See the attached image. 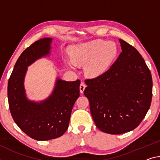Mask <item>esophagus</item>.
Listing matches in <instances>:
<instances>
[{
	"label": "esophagus",
	"mask_w": 160,
	"mask_h": 160,
	"mask_svg": "<svg viewBox=\"0 0 160 160\" xmlns=\"http://www.w3.org/2000/svg\"><path fill=\"white\" fill-rule=\"evenodd\" d=\"M85 87H86V86H85V84L84 82H81L80 83V91L81 93H82L83 92H84Z\"/></svg>",
	"instance_id": "1"
}]
</instances>
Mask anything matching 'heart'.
<instances>
[{
	"label": "heart",
	"instance_id": "heart-1",
	"mask_svg": "<svg viewBox=\"0 0 160 160\" xmlns=\"http://www.w3.org/2000/svg\"><path fill=\"white\" fill-rule=\"evenodd\" d=\"M118 53V48L115 42L95 40L73 46L71 50L72 60L65 59V62L70 68L85 64V74L96 78L107 71Z\"/></svg>",
	"mask_w": 160,
	"mask_h": 160
}]
</instances>
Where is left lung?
<instances>
[{
    "instance_id": "obj_1",
    "label": "left lung",
    "mask_w": 160,
    "mask_h": 160,
    "mask_svg": "<svg viewBox=\"0 0 160 160\" xmlns=\"http://www.w3.org/2000/svg\"><path fill=\"white\" fill-rule=\"evenodd\" d=\"M122 52L110 69L85 80L84 95L99 130L120 135L135 129L150 107L152 79L145 61L135 48L120 39Z\"/></svg>"
}]
</instances>
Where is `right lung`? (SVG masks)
<instances>
[{"mask_svg":"<svg viewBox=\"0 0 160 160\" xmlns=\"http://www.w3.org/2000/svg\"><path fill=\"white\" fill-rule=\"evenodd\" d=\"M52 40L45 38L27 48L18 59L8 83L9 108L15 122L28 136L39 141L58 138L66 132L73 105L80 96L79 80L68 82L60 78L45 100L33 102L25 95L28 67L50 54Z\"/></svg>","mask_w":160,"mask_h":160,"instance_id":"1","label":"right lung"}]
</instances>
